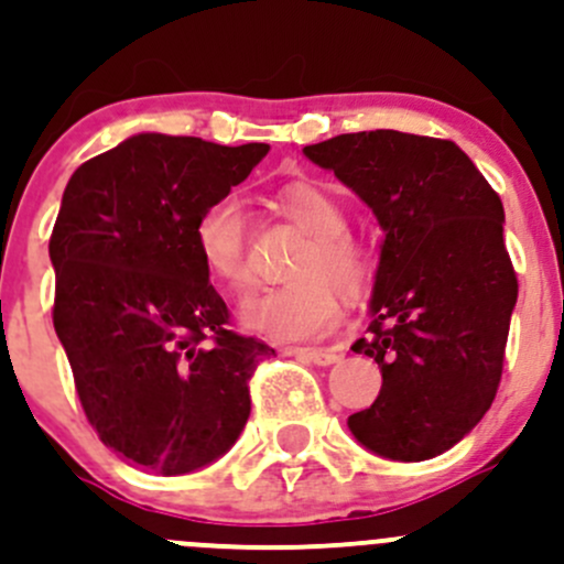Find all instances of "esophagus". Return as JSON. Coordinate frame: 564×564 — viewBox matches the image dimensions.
Listing matches in <instances>:
<instances>
[{"mask_svg":"<svg viewBox=\"0 0 564 564\" xmlns=\"http://www.w3.org/2000/svg\"><path fill=\"white\" fill-rule=\"evenodd\" d=\"M284 354L299 356V359L312 361V365H317V367H328V365H334V361H339L337 350H328V348H288Z\"/></svg>","mask_w":564,"mask_h":564,"instance_id":"esophagus-1","label":"esophagus"}]
</instances>
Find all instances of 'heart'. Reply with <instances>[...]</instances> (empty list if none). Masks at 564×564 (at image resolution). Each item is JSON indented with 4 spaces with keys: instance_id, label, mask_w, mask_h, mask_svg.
Here are the masks:
<instances>
[{
    "instance_id": "1",
    "label": "heart",
    "mask_w": 564,
    "mask_h": 564,
    "mask_svg": "<svg viewBox=\"0 0 564 564\" xmlns=\"http://www.w3.org/2000/svg\"><path fill=\"white\" fill-rule=\"evenodd\" d=\"M284 214L312 236V243L295 263V282L252 295L241 306V323L260 337L276 343L321 337L332 332L343 315L339 293L359 301L376 282L378 260L365 241L348 232V216L337 199L312 183H290L282 188ZM194 243L214 280L230 290L252 284L247 254V210L236 194L214 199L199 214Z\"/></svg>"
}]
</instances>
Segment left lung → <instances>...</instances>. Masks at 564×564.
Listing matches in <instances>:
<instances>
[{
	"label": "left lung",
	"mask_w": 564,
	"mask_h": 564,
	"mask_svg": "<svg viewBox=\"0 0 564 564\" xmlns=\"http://www.w3.org/2000/svg\"><path fill=\"white\" fill-rule=\"evenodd\" d=\"M304 155L334 172L383 230L370 326L350 350L381 367V394L348 416L356 442L389 460L436 458L496 398L518 280L505 208L449 139L339 133Z\"/></svg>",
	"instance_id": "1"
}]
</instances>
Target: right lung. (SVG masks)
<instances>
[{
  "mask_svg": "<svg viewBox=\"0 0 564 564\" xmlns=\"http://www.w3.org/2000/svg\"><path fill=\"white\" fill-rule=\"evenodd\" d=\"M269 150L133 133L65 186L48 241L54 332L87 420L128 464L197 471L247 425V381L274 348L227 328L194 227Z\"/></svg>",
  "mask_w": 564,
  "mask_h": 564,
  "instance_id": "1",
  "label": "right lung"
}]
</instances>
